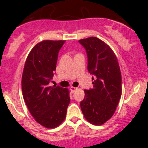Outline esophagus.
I'll list each match as a JSON object with an SVG mask.
<instances>
[{
  "mask_svg": "<svg viewBox=\"0 0 148 148\" xmlns=\"http://www.w3.org/2000/svg\"><path fill=\"white\" fill-rule=\"evenodd\" d=\"M77 89H78V88L74 87V86H71V87H70V91H71V93H74V92H76Z\"/></svg>",
  "mask_w": 148,
  "mask_h": 148,
  "instance_id": "1",
  "label": "esophagus"
}]
</instances>
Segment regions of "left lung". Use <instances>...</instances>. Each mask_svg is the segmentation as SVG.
Returning <instances> with one entry per match:
<instances>
[{"label": "left lung", "instance_id": "left-lung-1", "mask_svg": "<svg viewBox=\"0 0 148 148\" xmlns=\"http://www.w3.org/2000/svg\"><path fill=\"white\" fill-rule=\"evenodd\" d=\"M85 48L88 71L93 88L85 89L80 107L85 119L95 125H102L111 118L122 95V76L118 61L112 49L97 37L79 41Z\"/></svg>", "mask_w": 148, "mask_h": 148}]
</instances>
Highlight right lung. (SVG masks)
Wrapping results in <instances>:
<instances>
[{
    "label": "right lung",
    "instance_id": "add662e5",
    "mask_svg": "<svg viewBox=\"0 0 148 148\" xmlns=\"http://www.w3.org/2000/svg\"><path fill=\"white\" fill-rule=\"evenodd\" d=\"M64 42L44 40L36 44L26 58L22 74V93L28 110L34 120L48 129L64 122L70 102L67 88L49 86Z\"/></svg>",
    "mask_w": 148,
    "mask_h": 148
}]
</instances>
